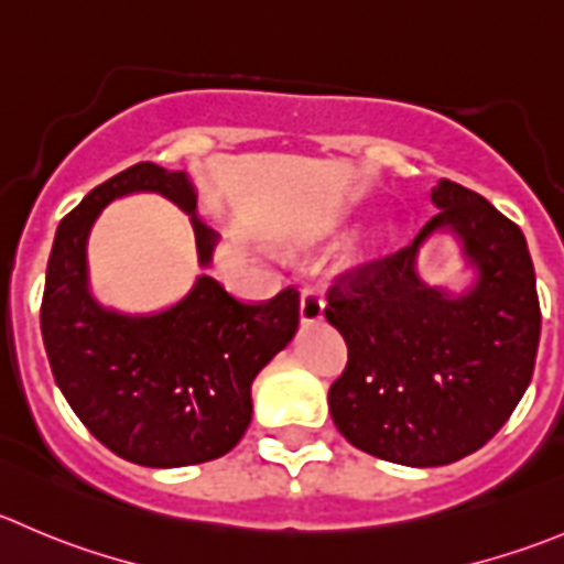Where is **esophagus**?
I'll use <instances>...</instances> for the list:
<instances>
[{"mask_svg": "<svg viewBox=\"0 0 564 564\" xmlns=\"http://www.w3.org/2000/svg\"><path fill=\"white\" fill-rule=\"evenodd\" d=\"M325 319V303L316 292H303L300 297V322L303 325H316V322Z\"/></svg>", "mask_w": 564, "mask_h": 564, "instance_id": "esophagus-1", "label": "esophagus"}]
</instances>
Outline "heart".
<instances>
[{"instance_id": "obj_1", "label": "heart", "mask_w": 564, "mask_h": 564, "mask_svg": "<svg viewBox=\"0 0 564 564\" xmlns=\"http://www.w3.org/2000/svg\"><path fill=\"white\" fill-rule=\"evenodd\" d=\"M338 231H341V223H336V226L327 228V237H333V234H338ZM391 237H393L391 223H377V226H371L369 231H364L358 239H352V242L344 248L341 259H338V270H344V272L360 270V267L369 264V261L375 259L382 248H386V242Z\"/></svg>"}]
</instances>
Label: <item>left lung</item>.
Returning <instances> with one entry per match:
<instances>
[{"label": "left lung", "instance_id": "8db88e82", "mask_svg": "<svg viewBox=\"0 0 564 564\" xmlns=\"http://www.w3.org/2000/svg\"><path fill=\"white\" fill-rule=\"evenodd\" d=\"M430 198L438 215L413 245L333 286L325 311L349 349L327 393L333 424L355 449L413 468L482 449L521 402L540 341L521 228L449 178ZM438 232L473 270L463 293L420 278V248Z\"/></svg>", "mask_w": 564, "mask_h": 564}]
</instances>
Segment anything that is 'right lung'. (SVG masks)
<instances>
[{
	"mask_svg": "<svg viewBox=\"0 0 564 564\" xmlns=\"http://www.w3.org/2000/svg\"><path fill=\"white\" fill-rule=\"evenodd\" d=\"M154 193L189 215L198 267L220 242L198 217L187 173L140 162L85 195L59 223L46 267L41 330L52 375L79 421L123 460L182 468L231 452L253 415L250 386L300 325V294L245 305L212 275L151 314H126L96 300L87 239L112 200Z\"/></svg>",
	"mask_w": 564,
	"mask_h": 564,
	"instance_id": "add662e5",
	"label": "right lung"
}]
</instances>
